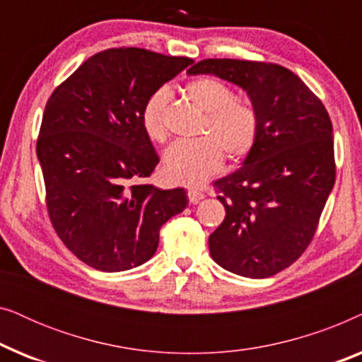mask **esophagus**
Listing matches in <instances>:
<instances>
[{"label": "esophagus", "instance_id": "esophagus-1", "mask_svg": "<svg viewBox=\"0 0 362 362\" xmlns=\"http://www.w3.org/2000/svg\"><path fill=\"white\" fill-rule=\"evenodd\" d=\"M187 197H189V202H192V204H197V202L204 199V192L197 189H189L187 191Z\"/></svg>", "mask_w": 362, "mask_h": 362}]
</instances>
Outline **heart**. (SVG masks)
Wrapping results in <instances>:
<instances>
[{"instance_id":"1","label":"heart","mask_w":362,"mask_h":362,"mask_svg":"<svg viewBox=\"0 0 362 362\" xmlns=\"http://www.w3.org/2000/svg\"><path fill=\"white\" fill-rule=\"evenodd\" d=\"M185 95L204 110L199 133L192 140H177L163 158V175L175 185L197 186L222 166V150L229 158L245 156L259 135V115L249 102L234 98L226 83L212 77L187 82ZM166 88H158L141 108V127L151 141L166 140Z\"/></svg>"}]
</instances>
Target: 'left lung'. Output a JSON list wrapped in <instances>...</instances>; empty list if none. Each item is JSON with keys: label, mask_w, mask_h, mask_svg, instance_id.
Returning a JSON list of instances; mask_svg holds the SVG:
<instances>
[{"label": "left lung", "mask_w": 362, "mask_h": 362, "mask_svg": "<svg viewBox=\"0 0 362 362\" xmlns=\"http://www.w3.org/2000/svg\"><path fill=\"white\" fill-rule=\"evenodd\" d=\"M187 74H211L242 87L259 115V135L244 165L214 181L226 217L209 235L211 257L249 279L279 274L310 245L334 186L328 112L279 64L204 59Z\"/></svg>", "instance_id": "obj_1"}]
</instances>
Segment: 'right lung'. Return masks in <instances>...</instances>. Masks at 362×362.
<instances>
[{
    "mask_svg": "<svg viewBox=\"0 0 362 362\" xmlns=\"http://www.w3.org/2000/svg\"><path fill=\"white\" fill-rule=\"evenodd\" d=\"M140 47L88 57L46 103L36 145L54 230L92 269L130 270L150 260L160 229L186 209L182 187L148 185L160 158L141 127V108L191 66Z\"/></svg>",
    "mask_w": 362,
    "mask_h": 362,
    "instance_id": "add662e5",
    "label": "right lung"
}]
</instances>
